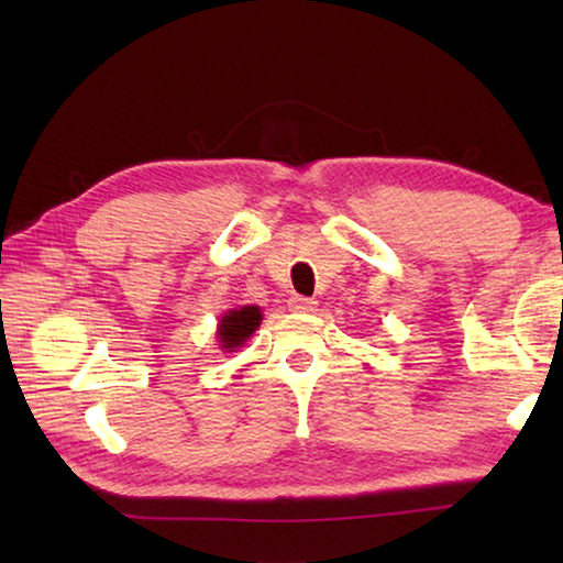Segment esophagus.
Masks as SVG:
<instances>
[{
    "label": "esophagus",
    "instance_id": "1",
    "mask_svg": "<svg viewBox=\"0 0 563 563\" xmlns=\"http://www.w3.org/2000/svg\"><path fill=\"white\" fill-rule=\"evenodd\" d=\"M288 307L292 309V312H314V307H317V302H314V300H309V297H302V295H295V297H290V302H288Z\"/></svg>",
    "mask_w": 563,
    "mask_h": 563
}]
</instances>
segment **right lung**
<instances>
[{
    "mask_svg": "<svg viewBox=\"0 0 563 563\" xmlns=\"http://www.w3.org/2000/svg\"><path fill=\"white\" fill-rule=\"evenodd\" d=\"M261 324V309L258 307H242V309H232L222 317L220 324V343L222 349H236L242 345L251 333H254Z\"/></svg>",
    "mask_w": 563,
    "mask_h": 563,
    "instance_id": "right-lung-1",
    "label": "right lung"
}]
</instances>
